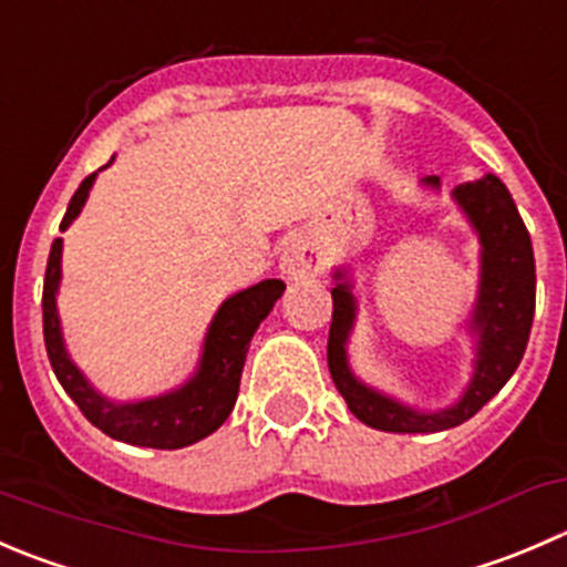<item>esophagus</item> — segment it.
I'll return each instance as SVG.
<instances>
[{
  "mask_svg": "<svg viewBox=\"0 0 567 567\" xmlns=\"http://www.w3.org/2000/svg\"><path fill=\"white\" fill-rule=\"evenodd\" d=\"M279 271L288 279H307L321 274L323 260L316 240H312L310 235H293V238L285 244L282 257H279Z\"/></svg>",
  "mask_w": 567,
  "mask_h": 567,
  "instance_id": "1",
  "label": "esophagus"
}]
</instances>
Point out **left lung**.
Listing matches in <instances>:
<instances>
[{"label": "left lung", "mask_w": 567, "mask_h": 567, "mask_svg": "<svg viewBox=\"0 0 567 567\" xmlns=\"http://www.w3.org/2000/svg\"><path fill=\"white\" fill-rule=\"evenodd\" d=\"M426 183L437 188L441 179L430 177ZM454 199L474 224L482 244L480 301L471 318V327L480 332V360L460 404L441 412H417L351 377L346 362V340L354 323L357 305L349 282H343V271H334L338 285L332 288V327L327 343L329 373L349 410L373 430L443 432L460 426L507 384L529 343L532 318H535V251H532L529 229L507 185L487 174L476 183L454 188Z\"/></svg>", "instance_id": "left-lung-1"}]
</instances>
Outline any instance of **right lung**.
<instances>
[{
    "label": "right lung",
    "mask_w": 567,
    "mask_h": 567,
    "mask_svg": "<svg viewBox=\"0 0 567 567\" xmlns=\"http://www.w3.org/2000/svg\"><path fill=\"white\" fill-rule=\"evenodd\" d=\"M93 179H96V174L82 179L76 194L71 196L69 210L60 221V233L80 216ZM60 251H63V240L54 238L47 262V279H43V340H47V354L54 377L63 384L65 393L74 399L82 415L107 437L130 443V446L183 449L213 435L233 412L249 340L257 332V327L266 321L268 312L274 310V301L282 296V279H266V282L240 290L233 299L224 301L205 338L199 371L185 388L161 395V399L113 404L85 382V377L76 371V365L63 349L58 307H54V293H58L60 282Z\"/></svg>",
    "instance_id": "right-lung-1"
}]
</instances>
